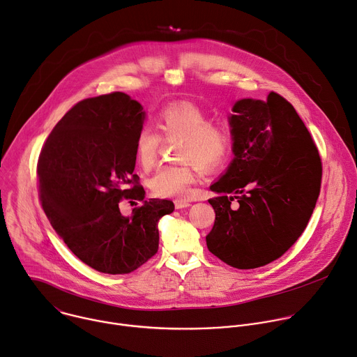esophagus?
Here are the masks:
<instances>
[{
    "mask_svg": "<svg viewBox=\"0 0 357 357\" xmlns=\"http://www.w3.org/2000/svg\"><path fill=\"white\" fill-rule=\"evenodd\" d=\"M188 206H190V203L189 202H186V200H175V208L176 209H185V208H188Z\"/></svg>",
    "mask_w": 357,
    "mask_h": 357,
    "instance_id": "esophagus-1",
    "label": "esophagus"
}]
</instances>
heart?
<instances>
[{"mask_svg":"<svg viewBox=\"0 0 357 357\" xmlns=\"http://www.w3.org/2000/svg\"><path fill=\"white\" fill-rule=\"evenodd\" d=\"M157 132L144 126L135 137V160L144 171L154 168L160 158L162 138L181 139L178 158L181 165L161 167L148 181L152 193L161 197L188 199L196 183L197 167L203 172H213L226 161L231 137L229 130L211 123L200 107L186 103H171L161 109L157 119Z\"/></svg>","mask_w":357,"mask_h":357,"instance_id":"1","label":"heart"}]
</instances>
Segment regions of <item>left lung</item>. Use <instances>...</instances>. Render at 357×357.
Returning a JSON list of instances; mask_svg holds the SVG:
<instances>
[{
	"label": "left lung",
	"mask_w": 357,
	"mask_h": 357,
	"mask_svg": "<svg viewBox=\"0 0 357 357\" xmlns=\"http://www.w3.org/2000/svg\"><path fill=\"white\" fill-rule=\"evenodd\" d=\"M230 117L234 160L211 186L216 219L206 244L223 263L263 267L294 245L321 192L319 151L295 109L275 91L243 98ZM231 192L234 197H227Z\"/></svg>",
	"instance_id": "8db88e82"
}]
</instances>
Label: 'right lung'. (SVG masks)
<instances>
[{"label":"right lung","mask_w":357,"mask_h":357,"mask_svg":"<svg viewBox=\"0 0 357 357\" xmlns=\"http://www.w3.org/2000/svg\"><path fill=\"white\" fill-rule=\"evenodd\" d=\"M145 113L121 91L84 98L55 126L36 165L40 205L75 256L105 274H128L158 251V220L174 212L167 199L144 200L135 168V137ZM143 203L126 218L118 205Z\"/></svg>","instance_id":"obj_1"}]
</instances>
